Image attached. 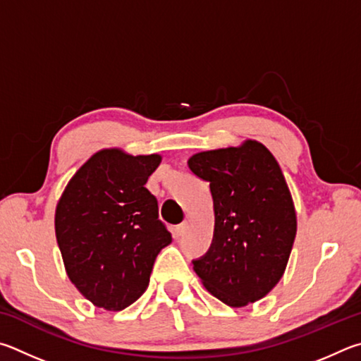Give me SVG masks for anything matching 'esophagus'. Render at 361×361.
I'll list each match as a JSON object with an SVG mask.
<instances>
[{"mask_svg":"<svg viewBox=\"0 0 361 361\" xmlns=\"http://www.w3.org/2000/svg\"><path fill=\"white\" fill-rule=\"evenodd\" d=\"M187 230H188V224L184 222V224H180V225L176 226V228H174V235H176V236H182Z\"/></svg>","mask_w":361,"mask_h":361,"instance_id":"esophagus-1","label":"esophagus"}]
</instances>
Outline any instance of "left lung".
Returning a JSON list of instances; mask_svg holds the SVG:
<instances>
[{
    "instance_id": "1",
    "label": "left lung",
    "mask_w": 361,
    "mask_h": 361,
    "mask_svg": "<svg viewBox=\"0 0 361 361\" xmlns=\"http://www.w3.org/2000/svg\"><path fill=\"white\" fill-rule=\"evenodd\" d=\"M193 174L209 182L214 238L193 262L204 288L230 307L267 296L286 273L296 236V211L279 163L267 145L245 139L236 147L198 152Z\"/></svg>"
}]
</instances>
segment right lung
I'll list each match as a JSON object with an SVG mask.
<instances>
[{
  "mask_svg": "<svg viewBox=\"0 0 361 361\" xmlns=\"http://www.w3.org/2000/svg\"><path fill=\"white\" fill-rule=\"evenodd\" d=\"M161 155H131L120 147L88 158L55 207V236L73 286L94 307L117 312L149 286L160 250L171 244L145 188Z\"/></svg>",
  "mask_w": 361,
  "mask_h": 361,
  "instance_id": "1",
  "label": "right lung"
}]
</instances>
